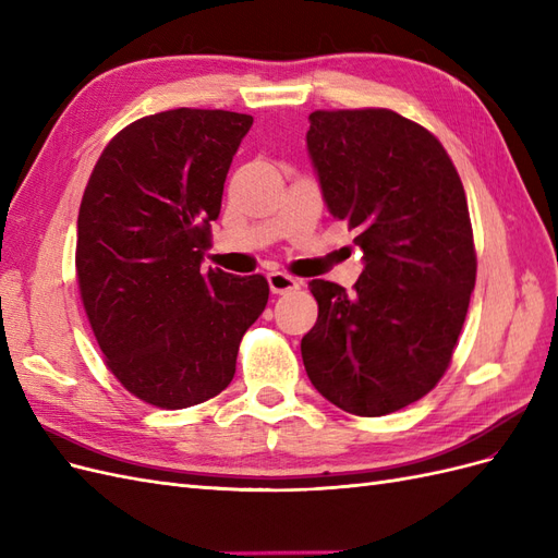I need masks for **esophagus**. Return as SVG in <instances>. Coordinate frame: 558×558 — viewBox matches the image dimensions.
<instances>
[{
	"label": "esophagus",
	"instance_id": "obj_1",
	"mask_svg": "<svg viewBox=\"0 0 558 558\" xmlns=\"http://www.w3.org/2000/svg\"><path fill=\"white\" fill-rule=\"evenodd\" d=\"M267 283H269V291H272L275 295H286V293H293L300 289V279L286 275V272H269Z\"/></svg>",
	"mask_w": 558,
	"mask_h": 558
}]
</instances>
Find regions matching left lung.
I'll return each instance as SVG.
<instances>
[{
    "instance_id": "8db88e82",
    "label": "left lung",
    "mask_w": 558,
    "mask_h": 558,
    "mask_svg": "<svg viewBox=\"0 0 558 558\" xmlns=\"http://www.w3.org/2000/svg\"><path fill=\"white\" fill-rule=\"evenodd\" d=\"M307 150L365 267L351 293L310 281L302 363L340 410L391 414L442 379L459 342L477 275L463 183L445 146L391 109L314 111Z\"/></svg>"
}]
</instances>
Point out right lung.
<instances>
[{
  "label": "right lung",
  "mask_w": 558,
  "mask_h": 558,
  "mask_svg": "<svg viewBox=\"0 0 558 558\" xmlns=\"http://www.w3.org/2000/svg\"><path fill=\"white\" fill-rule=\"evenodd\" d=\"M251 125L223 109L140 118L107 144L81 199L76 279L90 328L113 377L162 410L221 393L267 305L265 277L199 269Z\"/></svg>",
  "instance_id": "add662e5"
}]
</instances>
